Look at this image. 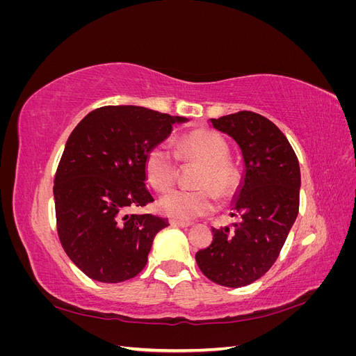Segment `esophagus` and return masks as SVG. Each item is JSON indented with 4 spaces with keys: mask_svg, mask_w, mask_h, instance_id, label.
I'll return each instance as SVG.
<instances>
[{
    "mask_svg": "<svg viewBox=\"0 0 356 356\" xmlns=\"http://www.w3.org/2000/svg\"><path fill=\"white\" fill-rule=\"evenodd\" d=\"M169 224H170V225H174V227H182V229H184V227H188V225H190V222L179 221V220H175V218H170V220H169Z\"/></svg>",
    "mask_w": 356,
    "mask_h": 356,
    "instance_id": "34e87169",
    "label": "esophagus"
}]
</instances>
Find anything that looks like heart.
<instances>
[{"label": "heart", "instance_id": "obj_1", "mask_svg": "<svg viewBox=\"0 0 356 356\" xmlns=\"http://www.w3.org/2000/svg\"><path fill=\"white\" fill-rule=\"evenodd\" d=\"M225 139L211 129H196L182 135L177 154L166 144H154L145 156V175L156 191H166L178 177V159L200 161L199 190H170L159 200V209L175 220H195L215 211L221 199L232 197L241 184V172L229 160Z\"/></svg>", "mask_w": 356, "mask_h": 356}]
</instances>
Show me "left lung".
Segmentation results:
<instances>
[{
	"label": "left lung",
	"instance_id": "left-lung-1",
	"mask_svg": "<svg viewBox=\"0 0 356 356\" xmlns=\"http://www.w3.org/2000/svg\"><path fill=\"white\" fill-rule=\"evenodd\" d=\"M242 149L245 178L233 204V229H212V243L196 254L212 282L241 288L260 279L281 254L298 215L300 165L286 136L268 118L239 111L211 118Z\"/></svg>",
	"mask_w": 356,
	"mask_h": 356
}]
</instances>
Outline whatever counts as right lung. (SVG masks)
<instances>
[{"label":"right lung","mask_w":356,"mask_h":356,"mask_svg":"<svg viewBox=\"0 0 356 356\" xmlns=\"http://www.w3.org/2000/svg\"><path fill=\"white\" fill-rule=\"evenodd\" d=\"M186 122L135 105H105L71 132L56 169L58 236L71 261L93 281L118 284L148 261L156 234L169 225L127 213L154 202L145 188V156Z\"/></svg>","instance_id":"right-lung-1"}]
</instances>
